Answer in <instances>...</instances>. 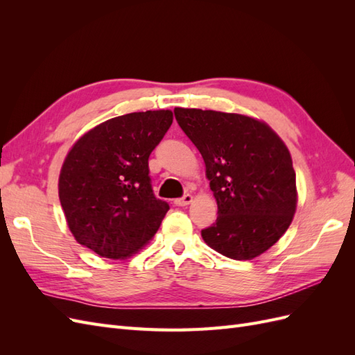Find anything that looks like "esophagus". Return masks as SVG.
I'll return each instance as SVG.
<instances>
[{
    "label": "esophagus",
    "instance_id": "esophagus-1",
    "mask_svg": "<svg viewBox=\"0 0 355 355\" xmlns=\"http://www.w3.org/2000/svg\"><path fill=\"white\" fill-rule=\"evenodd\" d=\"M192 201V196L191 194H185L184 197H180V198H176L175 200V204L176 206H188V204Z\"/></svg>",
    "mask_w": 355,
    "mask_h": 355
}]
</instances>
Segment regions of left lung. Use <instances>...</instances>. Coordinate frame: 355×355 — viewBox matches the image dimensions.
<instances>
[{
	"label": "left lung",
	"mask_w": 355,
	"mask_h": 355,
	"mask_svg": "<svg viewBox=\"0 0 355 355\" xmlns=\"http://www.w3.org/2000/svg\"><path fill=\"white\" fill-rule=\"evenodd\" d=\"M197 146L218 202V219L201 231L213 250L250 261L274 245L292 223L297 191L292 157L272 128L252 116L175 108Z\"/></svg>",
	"instance_id": "obj_1"
}]
</instances>
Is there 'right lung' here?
Wrapping results in <instances>:
<instances>
[{"mask_svg":"<svg viewBox=\"0 0 355 355\" xmlns=\"http://www.w3.org/2000/svg\"><path fill=\"white\" fill-rule=\"evenodd\" d=\"M171 123L168 110L125 114L96 125L71 148L59 198L81 245L125 259L154 237L170 207L154 196L148 158Z\"/></svg>","mask_w":355,"mask_h":355,"instance_id":"right-lung-1","label":"right lung"}]
</instances>
